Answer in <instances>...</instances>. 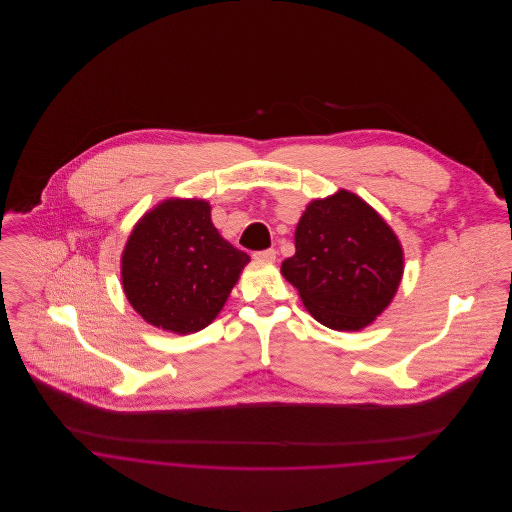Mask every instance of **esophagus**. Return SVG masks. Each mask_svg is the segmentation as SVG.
<instances>
[{
  "mask_svg": "<svg viewBox=\"0 0 512 512\" xmlns=\"http://www.w3.org/2000/svg\"><path fill=\"white\" fill-rule=\"evenodd\" d=\"M252 258H254V260H258V262H268V264H272V262L276 260V250H274V248L258 250V252H254V254H252Z\"/></svg>",
  "mask_w": 512,
  "mask_h": 512,
  "instance_id": "esophagus-1",
  "label": "esophagus"
}]
</instances>
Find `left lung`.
<instances>
[{
  "mask_svg": "<svg viewBox=\"0 0 512 512\" xmlns=\"http://www.w3.org/2000/svg\"><path fill=\"white\" fill-rule=\"evenodd\" d=\"M404 272L398 236L361 197L341 189L307 205L282 274L325 327L359 331L392 301Z\"/></svg>",
  "mask_w": 512,
  "mask_h": 512,
  "instance_id": "obj_1",
  "label": "left lung"
}]
</instances>
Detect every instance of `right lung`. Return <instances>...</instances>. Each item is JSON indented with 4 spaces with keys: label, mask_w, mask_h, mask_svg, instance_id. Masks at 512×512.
<instances>
[{
    "label": "right lung",
    "mask_w": 512,
    "mask_h": 512,
    "mask_svg": "<svg viewBox=\"0 0 512 512\" xmlns=\"http://www.w3.org/2000/svg\"><path fill=\"white\" fill-rule=\"evenodd\" d=\"M248 262L220 236L207 201L167 199L134 226L122 284L147 323L189 335L213 323Z\"/></svg>",
    "instance_id": "obj_1"
}]
</instances>
